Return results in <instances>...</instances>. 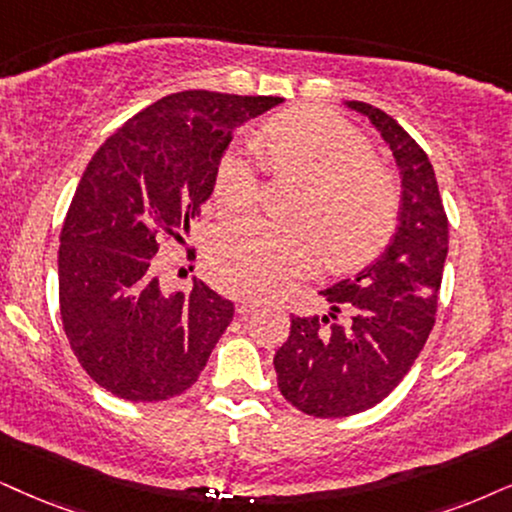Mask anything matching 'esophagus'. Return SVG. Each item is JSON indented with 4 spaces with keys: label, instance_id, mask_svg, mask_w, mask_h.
<instances>
[{
    "label": "esophagus",
    "instance_id": "34e87169",
    "mask_svg": "<svg viewBox=\"0 0 512 512\" xmlns=\"http://www.w3.org/2000/svg\"><path fill=\"white\" fill-rule=\"evenodd\" d=\"M257 309H260V302H255V300H238L236 302V312L243 316H250V314H255Z\"/></svg>",
    "mask_w": 512,
    "mask_h": 512
}]
</instances>
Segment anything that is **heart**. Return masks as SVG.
<instances>
[{"label":"heart","mask_w":512,"mask_h":512,"mask_svg":"<svg viewBox=\"0 0 512 512\" xmlns=\"http://www.w3.org/2000/svg\"><path fill=\"white\" fill-rule=\"evenodd\" d=\"M260 153L269 170L300 179L307 193L295 226L245 217L212 231L208 262L226 290L274 297L312 274L326 252L338 267H357L385 248L399 219V189L352 125L326 111L281 113L264 125ZM215 196L229 212L255 205L260 174L248 148L219 158Z\"/></svg>","instance_id":"1"}]
</instances>
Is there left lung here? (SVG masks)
<instances>
[{
    "instance_id": "1",
    "label": "left lung",
    "mask_w": 512,
    "mask_h": 512,
    "mask_svg": "<svg viewBox=\"0 0 512 512\" xmlns=\"http://www.w3.org/2000/svg\"><path fill=\"white\" fill-rule=\"evenodd\" d=\"M347 108L366 115L390 146L401 205L383 255L354 278L321 290L331 304L328 316H293L274 357L278 390L316 418L371 409L401 383L435 326L449 252V219L428 153L380 108L364 101H347Z\"/></svg>"
}]
</instances>
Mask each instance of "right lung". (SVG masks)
<instances>
[{
	"label": "right lung",
	"instance_id": "obj_1",
	"mask_svg": "<svg viewBox=\"0 0 512 512\" xmlns=\"http://www.w3.org/2000/svg\"><path fill=\"white\" fill-rule=\"evenodd\" d=\"M278 96L189 89L129 118L89 160L58 248L63 331L96 385L129 401L186 392L222 338L234 302L193 278L165 295L153 276L163 238L189 231L215 189L234 129Z\"/></svg>",
	"mask_w": 512,
	"mask_h": 512
}]
</instances>
